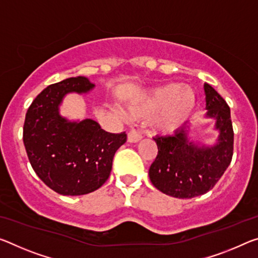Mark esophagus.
<instances>
[{"instance_id":"obj_1","label":"esophagus","mask_w":258,"mask_h":258,"mask_svg":"<svg viewBox=\"0 0 258 258\" xmlns=\"http://www.w3.org/2000/svg\"><path fill=\"white\" fill-rule=\"evenodd\" d=\"M142 139V134L139 130H136V128H132L128 131L127 133V140L128 142H132V144H134V142H138L140 141Z\"/></svg>"}]
</instances>
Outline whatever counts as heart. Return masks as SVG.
I'll return each mask as SVG.
<instances>
[{
	"instance_id": "b5f03b06",
	"label": "heart",
	"mask_w": 258,
	"mask_h": 258,
	"mask_svg": "<svg viewBox=\"0 0 258 258\" xmlns=\"http://www.w3.org/2000/svg\"><path fill=\"white\" fill-rule=\"evenodd\" d=\"M195 104L196 96L193 89L170 83L132 102L128 105V113L137 118L154 117V126L158 132L172 134L188 119Z\"/></svg>"
}]
</instances>
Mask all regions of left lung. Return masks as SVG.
I'll return each mask as SVG.
<instances>
[{"label":"left lung","instance_id":"obj_1","mask_svg":"<svg viewBox=\"0 0 258 258\" xmlns=\"http://www.w3.org/2000/svg\"><path fill=\"white\" fill-rule=\"evenodd\" d=\"M204 92L206 117L214 118L215 128L219 132L214 146L189 141L186 127L179 128L174 136L154 138L158 153L149 169L150 181L172 198L191 199L206 194L232 161L234 133L230 107L209 84H204Z\"/></svg>","mask_w":258,"mask_h":258}]
</instances>
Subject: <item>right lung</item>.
Masks as SVG:
<instances>
[{"mask_svg": "<svg viewBox=\"0 0 258 258\" xmlns=\"http://www.w3.org/2000/svg\"><path fill=\"white\" fill-rule=\"evenodd\" d=\"M95 87L86 77L69 78L44 88L28 108L23 140L34 172L62 195H85L108 180L117 149L126 133H109L93 119L70 121L59 114L69 93Z\"/></svg>", "mask_w": 258, "mask_h": 258, "instance_id": "1", "label": "right lung"}]
</instances>
